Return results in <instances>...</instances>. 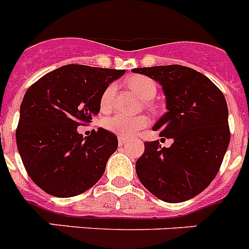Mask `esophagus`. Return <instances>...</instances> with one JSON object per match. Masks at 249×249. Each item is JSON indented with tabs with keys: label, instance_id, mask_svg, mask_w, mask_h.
<instances>
[{
	"label": "esophagus",
	"instance_id": "34e87169",
	"mask_svg": "<svg viewBox=\"0 0 249 249\" xmlns=\"http://www.w3.org/2000/svg\"><path fill=\"white\" fill-rule=\"evenodd\" d=\"M127 142H128V140H126V138H120V140H118V144H120V146H124Z\"/></svg>",
	"mask_w": 249,
	"mask_h": 249
}]
</instances>
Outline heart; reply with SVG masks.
Here are the masks:
<instances>
[{"instance_id": "heart-1", "label": "heart", "mask_w": 249, "mask_h": 249, "mask_svg": "<svg viewBox=\"0 0 249 249\" xmlns=\"http://www.w3.org/2000/svg\"><path fill=\"white\" fill-rule=\"evenodd\" d=\"M127 85L132 91L137 93L142 100L151 101L156 96L157 87L156 83L144 76H133L127 81ZM116 87L114 85L108 86L103 92L101 97V109L107 111L111 107L113 101ZM149 120L146 116H138V117H127L123 114H113L111 117L106 118L103 121V127L107 131L112 132L121 138H131L136 136L141 129L146 128L148 126Z\"/></svg>"}]
</instances>
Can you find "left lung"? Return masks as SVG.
Instances as JSON below:
<instances>
[{"label":"left lung","instance_id":"left-lung-1","mask_svg":"<svg viewBox=\"0 0 249 249\" xmlns=\"http://www.w3.org/2000/svg\"><path fill=\"white\" fill-rule=\"evenodd\" d=\"M162 86L167 112L152 127L171 147L144 142L136 172L147 190L168 203L188 201L218 173L230 144L228 108L223 93L202 73L179 65L135 68Z\"/></svg>","mask_w":249,"mask_h":249}]
</instances>
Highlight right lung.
<instances>
[{"label":"right lung","mask_w":249,"mask_h":249,"mask_svg":"<svg viewBox=\"0 0 249 249\" xmlns=\"http://www.w3.org/2000/svg\"><path fill=\"white\" fill-rule=\"evenodd\" d=\"M124 72L67 65L27 89L19 108L17 148L28 176L45 192L67 198L100 181L117 149V137L100 127L83 138L77 127L97 116L105 89Z\"/></svg>","instance_id":"obj_1"}]
</instances>
